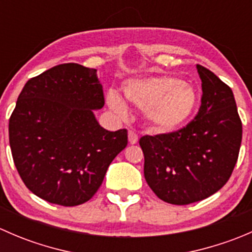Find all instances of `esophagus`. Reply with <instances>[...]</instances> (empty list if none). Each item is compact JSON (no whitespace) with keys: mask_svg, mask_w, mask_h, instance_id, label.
<instances>
[{"mask_svg":"<svg viewBox=\"0 0 252 252\" xmlns=\"http://www.w3.org/2000/svg\"><path fill=\"white\" fill-rule=\"evenodd\" d=\"M128 140H129V142H130L131 145H134V144H136V142H138L139 138H138V135H136V134H135V131L129 130V133H128Z\"/></svg>","mask_w":252,"mask_h":252,"instance_id":"esophagus-1","label":"esophagus"}]
</instances>
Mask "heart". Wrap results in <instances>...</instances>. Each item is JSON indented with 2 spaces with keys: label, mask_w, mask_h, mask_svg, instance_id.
I'll list each match as a JSON object with an SVG mask.
<instances>
[{
  "label": "heart",
  "mask_w": 252,
  "mask_h": 252,
  "mask_svg": "<svg viewBox=\"0 0 252 252\" xmlns=\"http://www.w3.org/2000/svg\"><path fill=\"white\" fill-rule=\"evenodd\" d=\"M123 94L126 101L144 111L146 121L159 131L180 128L194 113L197 103V95L191 85L168 75L126 81ZM107 101L116 113L126 116L128 107L121 96L110 93Z\"/></svg>",
  "instance_id": "heart-1"
}]
</instances>
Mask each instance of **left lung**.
Segmentation results:
<instances>
[{
    "instance_id": "obj_1",
    "label": "left lung",
    "mask_w": 252,
    "mask_h": 252,
    "mask_svg": "<svg viewBox=\"0 0 252 252\" xmlns=\"http://www.w3.org/2000/svg\"><path fill=\"white\" fill-rule=\"evenodd\" d=\"M202 97L199 113L184 128L142 136L144 175L164 202L189 205L217 192L232 175L243 126L233 91L215 73L196 65Z\"/></svg>"
}]
</instances>
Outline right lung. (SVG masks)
I'll return each instance as SVG.
<instances>
[{"label":"right lung","mask_w":252,"mask_h":252,"mask_svg":"<svg viewBox=\"0 0 252 252\" xmlns=\"http://www.w3.org/2000/svg\"><path fill=\"white\" fill-rule=\"evenodd\" d=\"M105 105L96 69L52 67L27 81L9 118L14 164L28 189L51 204L77 206L101 187L126 129L106 130L94 111Z\"/></svg>","instance_id":"right-lung-1"}]
</instances>
